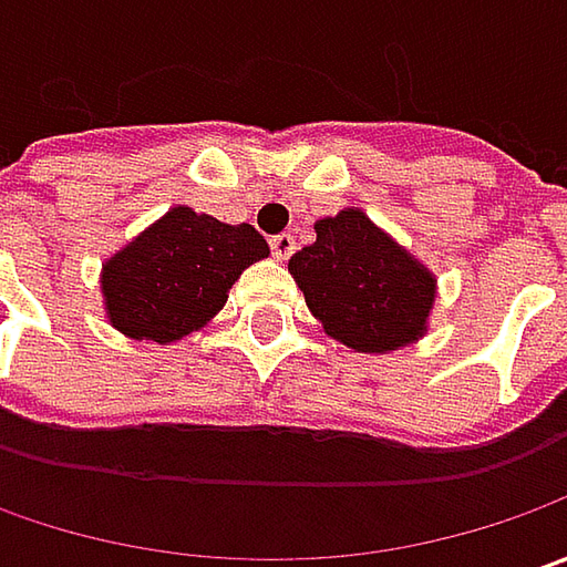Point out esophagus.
Wrapping results in <instances>:
<instances>
[{
	"label": "esophagus",
	"instance_id": "34e87169",
	"mask_svg": "<svg viewBox=\"0 0 567 567\" xmlns=\"http://www.w3.org/2000/svg\"><path fill=\"white\" fill-rule=\"evenodd\" d=\"M293 249H296L293 233H277V236H271V255L277 258V261H287V258L293 255Z\"/></svg>",
	"mask_w": 567,
	"mask_h": 567
}]
</instances>
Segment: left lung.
Returning a JSON list of instances; mask_svg holds the SVG:
<instances>
[{"label": "left lung", "instance_id": "8db88e82", "mask_svg": "<svg viewBox=\"0 0 567 567\" xmlns=\"http://www.w3.org/2000/svg\"><path fill=\"white\" fill-rule=\"evenodd\" d=\"M290 274L324 331L360 353L423 338L435 277L362 210L318 220L316 243L290 258Z\"/></svg>", "mask_w": 567, "mask_h": 567}]
</instances>
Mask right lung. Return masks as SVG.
Instances as JSON below:
<instances>
[{
	"mask_svg": "<svg viewBox=\"0 0 567 567\" xmlns=\"http://www.w3.org/2000/svg\"><path fill=\"white\" fill-rule=\"evenodd\" d=\"M265 255L268 243L249 224L173 207L106 261V316L128 338L173 343L217 316L239 274Z\"/></svg>",
	"mask_w": 567,
	"mask_h": 567,
	"instance_id": "add662e5",
	"label": "right lung"
}]
</instances>
